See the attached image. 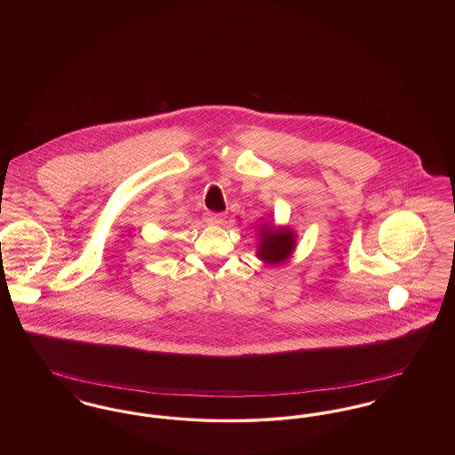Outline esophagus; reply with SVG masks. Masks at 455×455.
Returning <instances> with one entry per match:
<instances>
[{
	"label": "esophagus",
	"mask_w": 455,
	"mask_h": 455,
	"mask_svg": "<svg viewBox=\"0 0 455 455\" xmlns=\"http://www.w3.org/2000/svg\"><path fill=\"white\" fill-rule=\"evenodd\" d=\"M206 220L212 223H221L223 221V213H215V212H208L206 213Z\"/></svg>",
	"instance_id": "esophagus-1"
}]
</instances>
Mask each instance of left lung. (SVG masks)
<instances>
[{
	"label": "left lung",
	"mask_w": 455,
	"mask_h": 455,
	"mask_svg": "<svg viewBox=\"0 0 455 455\" xmlns=\"http://www.w3.org/2000/svg\"><path fill=\"white\" fill-rule=\"evenodd\" d=\"M260 259L269 264H280L282 260L290 256L295 247V235L288 228H275V227H262L260 228Z\"/></svg>",
	"instance_id": "8db88e82"
}]
</instances>
